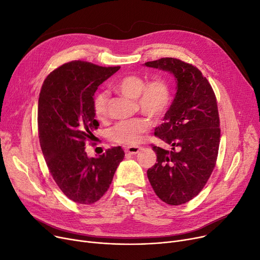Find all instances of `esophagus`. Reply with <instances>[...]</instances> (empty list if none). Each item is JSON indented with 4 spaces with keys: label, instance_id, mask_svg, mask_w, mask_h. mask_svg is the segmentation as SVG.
<instances>
[{
    "label": "esophagus",
    "instance_id": "34e87169",
    "mask_svg": "<svg viewBox=\"0 0 260 260\" xmlns=\"http://www.w3.org/2000/svg\"><path fill=\"white\" fill-rule=\"evenodd\" d=\"M141 151V147H137V146H130L126 148V152L129 154H138Z\"/></svg>",
    "mask_w": 260,
    "mask_h": 260
}]
</instances>
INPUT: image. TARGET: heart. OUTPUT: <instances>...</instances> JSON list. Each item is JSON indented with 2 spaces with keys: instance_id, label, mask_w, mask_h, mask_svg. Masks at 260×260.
Instances as JSON below:
<instances>
[{
  "instance_id": "obj_1",
  "label": "heart",
  "mask_w": 260,
  "mask_h": 260,
  "mask_svg": "<svg viewBox=\"0 0 260 260\" xmlns=\"http://www.w3.org/2000/svg\"><path fill=\"white\" fill-rule=\"evenodd\" d=\"M114 88L126 97L135 100V106L140 112L152 120L162 118L171 104L170 86L163 78H153L145 83V79L141 75L128 74L116 81ZM93 110L98 119L106 116L107 95L105 93L95 96ZM149 127V121L143 117L122 120L109 131V139L120 145H137Z\"/></svg>"
}]
</instances>
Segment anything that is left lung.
<instances>
[{
  "mask_svg": "<svg viewBox=\"0 0 260 260\" xmlns=\"http://www.w3.org/2000/svg\"><path fill=\"white\" fill-rule=\"evenodd\" d=\"M171 73L177 93L154 135L171 150L153 146L156 163L147 170L155 194L169 205L190 201L205 186L215 168L220 143L217 100L201 71L177 58L145 63Z\"/></svg>",
  "mask_w": 260,
  "mask_h": 260,
  "instance_id": "obj_1",
  "label": "left lung"
}]
</instances>
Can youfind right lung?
Segmentation results:
<instances>
[{"label":"right lung","mask_w":260,"mask_h":260,"mask_svg":"<svg viewBox=\"0 0 260 260\" xmlns=\"http://www.w3.org/2000/svg\"><path fill=\"white\" fill-rule=\"evenodd\" d=\"M120 67L72 61L45 78L38 103L40 146L49 172L69 199L80 204L98 201L110 187L123 159L121 147L89 157L85 143L100 126L93 110L94 94Z\"/></svg>","instance_id":"obj_1"}]
</instances>
